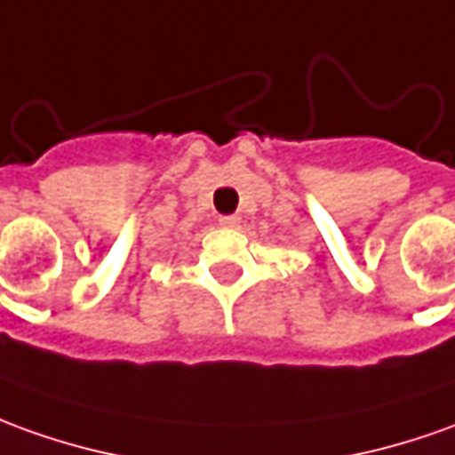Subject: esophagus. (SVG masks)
<instances>
[{
  "instance_id": "34e87169",
  "label": "esophagus",
  "mask_w": 455,
  "mask_h": 455,
  "mask_svg": "<svg viewBox=\"0 0 455 455\" xmlns=\"http://www.w3.org/2000/svg\"><path fill=\"white\" fill-rule=\"evenodd\" d=\"M218 222H220L222 228H237V225H240V218H237V215H222Z\"/></svg>"
}]
</instances>
